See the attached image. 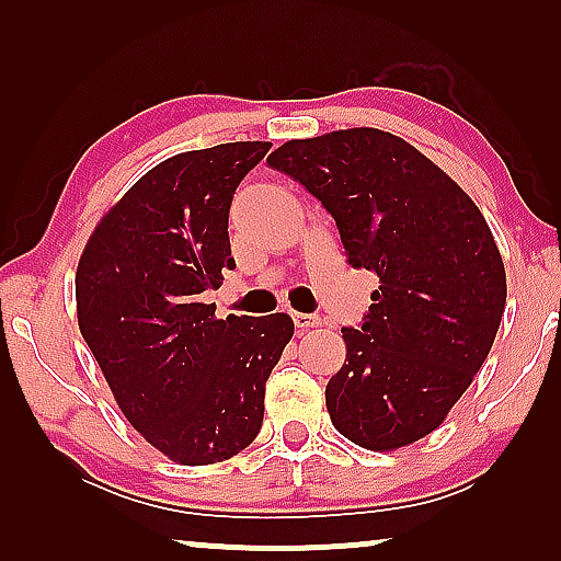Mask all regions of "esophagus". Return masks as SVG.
<instances>
[{
  "mask_svg": "<svg viewBox=\"0 0 561 561\" xmlns=\"http://www.w3.org/2000/svg\"><path fill=\"white\" fill-rule=\"evenodd\" d=\"M290 317H294V324L301 329V332H306V329H313V327H319L321 324V319L317 317V313H298V311H294L290 313Z\"/></svg>",
  "mask_w": 561,
  "mask_h": 561,
  "instance_id": "34e87169",
  "label": "esophagus"
}]
</instances>
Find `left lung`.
Returning <instances> with one entry per match:
<instances>
[{
  "label": "left lung",
  "instance_id": "8db88e82",
  "mask_svg": "<svg viewBox=\"0 0 561 561\" xmlns=\"http://www.w3.org/2000/svg\"><path fill=\"white\" fill-rule=\"evenodd\" d=\"M267 165L332 214L352 267L380 278L347 359L327 382L342 436L373 451L442 424L493 347L505 267L472 198L401 137L373 127L290 140Z\"/></svg>",
  "mask_w": 561,
  "mask_h": 561
}]
</instances>
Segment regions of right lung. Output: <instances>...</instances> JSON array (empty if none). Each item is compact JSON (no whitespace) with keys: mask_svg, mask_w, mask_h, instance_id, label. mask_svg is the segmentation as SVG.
Masks as SVG:
<instances>
[{"mask_svg":"<svg viewBox=\"0 0 561 561\" xmlns=\"http://www.w3.org/2000/svg\"><path fill=\"white\" fill-rule=\"evenodd\" d=\"M271 142H225L145 173L99 221L76 271L79 329L129 424L181 465L234 457L263 426L288 313L214 319L234 271L229 206Z\"/></svg>","mask_w":561,"mask_h":561,"instance_id":"obj_1","label":"right lung"}]
</instances>
